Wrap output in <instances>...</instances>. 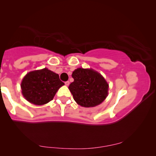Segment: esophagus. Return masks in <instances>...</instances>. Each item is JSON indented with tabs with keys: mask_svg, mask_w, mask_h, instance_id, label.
Segmentation results:
<instances>
[{
	"mask_svg": "<svg viewBox=\"0 0 156 156\" xmlns=\"http://www.w3.org/2000/svg\"><path fill=\"white\" fill-rule=\"evenodd\" d=\"M65 85H67V86H68L69 84V81H66L65 83Z\"/></svg>",
	"mask_w": 156,
	"mask_h": 156,
	"instance_id": "34e87169",
	"label": "esophagus"
}]
</instances>
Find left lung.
<instances>
[{"label":"left lung","instance_id":"8db88e82","mask_svg":"<svg viewBox=\"0 0 156 156\" xmlns=\"http://www.w3.org/2000/svg\"><path fill=\"white\" fill-rule=\"evenodd\" d=\"M74 81L69 86L73 99L84 107L102 103L108 95L109 84L98 72L91 69L78 68L72 73Z\"/></svg>","mask_w":156,"mask_h":156}]
</instances>
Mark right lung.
<instances>
[{
    "mask_svg": "<svg viewBox=\"0 0 156 156\" xmlns=\"http://www.w3.org/2000/svg\"><path fill=\"white\" fill-rule=\"evenodd\" d=\"M64 84L58 74L44 68L27 73L20 87L27 101L36 105H43L52 100L57 91Z\"/></svg>",
    "mask_w": 156,
    "mask_h": 156,
    "instance_id": "obj_1",
    "label": "right lung"
}]
</instances>
